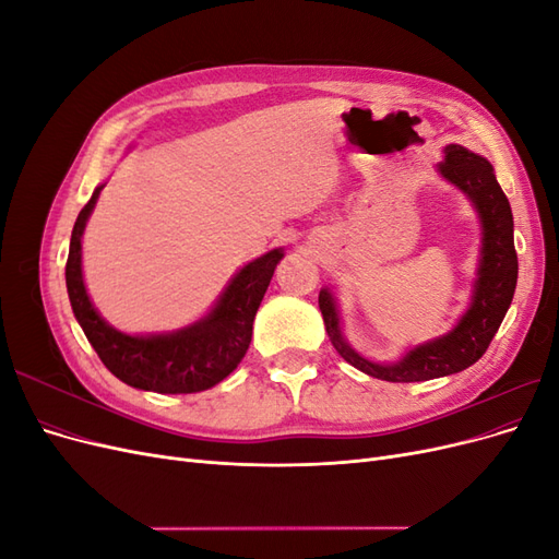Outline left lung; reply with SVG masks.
Returning a JSON list of instances; mask_svg holds the SVG:
<instances>
[{"instance_id":"1","label":"left lung","mask_w":559,"mask_h":559,"mask_svg":"<svg viewBox=\"0 0 559 559\" xmlns=\"http://www.w3.org/2000/svg\"><path fill=\"white\" fill-rule=\"evenodd\" d=\"M441 175L473 200L483 218V259L478 267L476 294L460 324L433 343L419 345L405 354L399 364L382 366L359 357L341 335L333 298L326 289L319 292V310L324 317L329 341L335 352L364 370L386 382H421L460 373L476 364L492 343L518 284V253L513 245V212L509 198L501 191L492 165L471 154L468 148L450 144L445 160L438 165Z\"/></svg>"}]
</instances>
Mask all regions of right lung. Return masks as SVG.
Here are the masks:
<instances>
[{
  "label": "right lung",
  "mask_w": 559,
  "mask_h": 559,
  "mask_svg": "<svg viewBox=\"0 0 559 559\" xmlns=\"http://www.w3.org/2000/svg\"><path fill=\"white\" fill-rule=\"evenodd\" d=\"M99 191L103 186H97L76 216L70 257L64 265L67 294L74 317L97 357L118 380L146 392L193 394L222 382L238 368L249 349L253 317L284 257L282 249L267 251L265 257L245 265L218 298L216 308L198 324L170 335L132 337L111 329L95 312L81 277V235Z\"/></svg>",
  "instance_id": "right-lung-1"
}]
</instances>
